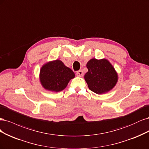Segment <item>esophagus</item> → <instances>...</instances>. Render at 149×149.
<instances>
[{
    "label": "esophagus",
    "instance_id": "esophagus-1",
    "mask_svg": "<svg viewBox=\"0 0 149 149\" xmlns=\"http://www.w3.org/2000/svg\"><path fill=\"white\" fill-rule=\"evenodd\" d=\"M76 75H77V76H79V77H83V75H84L83 71L81 70H80L77 71L76 72Z\"/></svg>",
    "mask_w": 149,
    "mask_h": 149
}]
</instances>
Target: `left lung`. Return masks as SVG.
I'll return each instance as SVG.
<instances>
[{
	"mask_svg": "<svg viewBox=\"0 0 149 149\" xmlns=\"http://www.w3.org/2000/svg\"><path fill=\"white\" fill-rule=\"evenodd\" d=\"M88 72L84 75L89 89L101 95L111 90L116 85L118 75L107 59H91L87 64Z\"/></svg>",
	"mask_w": 149,
	"mask_h": 149,
	"instance_id": "left-lung-1",
	"label": "left lung"
}]
</instances>
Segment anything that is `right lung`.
<instances>
[{
	"instance_id": "right-lung-1",
	"label": "right lung",
	"mask_w": 149,
	"mask_h": 149,
	"mask_svg": "<svg viewBox=\"0 0 149 149\" xmlns=\"http://www.w3.org/2000/svg\"><path fill=\"white\" fill-rule=\"evenodd\" d=\"M75 74L59 59L47 62L40 69V80L45 89L59 92L68 86Z\"/></svg>"
}]
</instances>
